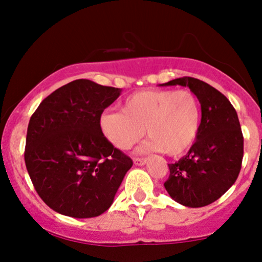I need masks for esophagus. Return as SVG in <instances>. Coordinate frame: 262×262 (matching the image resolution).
Returning a JSON list of instances; mask_svg holds the SVG:
<instances>
[{"label": "esophagus", "instance_id": "obj_1", "mask_svg": "<svg viewBox=\"0 0 262 262\" xmlns=\"http://www.w3.org/2000/svg\"><path fill=\"white\" fill-rule=\"evenodd\" d=\"M148 159L146 158H134V164L135 165H144L146 164Z\"/></svg>", "mask_w": 262, "mask_h": 262}]
</instances>
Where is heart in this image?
Instances as JSON below:
<instances>
[{"label": "heart", "instance_id": "b5f03b06", "mask_svg": "<svg viewBox=\"0 0 262 262\" xmlns=\"http://www.w3.org/2000/svg\"><path fill=\"white\" fill-rule=\"evenodd\" d=\"M202 110L191 90H144L128 96L121 111H106L100 128L111 144L130 149L146 132V150L179 156L193 145L201 129Z\"/></svg>", "mask_w": 262, "mask_h": 262}]
</instances>
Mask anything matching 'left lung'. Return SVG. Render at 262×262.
<instances>
[{"label": "left lung", "mask_w": 262, "mask_h": 262, "mask_svg": "<svg viewBox=\"0 0 262 262\" xmlns=\"http://www.w3.org/2000/svg\"><path fill=\"white\" fill-rule=\"evenodd\" d=\"M162 85L187 86L202 110L197 140L183 158L169 164L164 186L177 203L192 208L208 206L234 185L242 169L244 137L236 111L223 93L194 77Z\"/></svg>", "instance_id": "left-lung-1"}]
</instances>
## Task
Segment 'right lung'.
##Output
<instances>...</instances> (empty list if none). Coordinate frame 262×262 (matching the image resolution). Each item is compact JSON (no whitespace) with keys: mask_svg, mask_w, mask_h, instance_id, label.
<instances>
[{"mask_svg":"<svg viewBox=\"0 0 262 262\" xmlns=\"http://www.w3.org/2000/svg\"><path fill=\"white\" fill-rule=\"evenodd\" d=\"M121 90L71 81L50 93L32 114L25 161L47 206L74 218L110 208L133 160L101 132L100 117Z\"/></svg>","mask_w":262,"mask_h":262,"instance_id":"right-lung-1","label":"right lung"}]
</instances>
